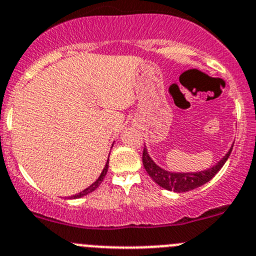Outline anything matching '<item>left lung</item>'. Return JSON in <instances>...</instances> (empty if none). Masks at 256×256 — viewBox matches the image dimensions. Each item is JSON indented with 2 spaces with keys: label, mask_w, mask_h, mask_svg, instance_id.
Returning a JSON list of instances; mask_svg holds the SVG:
<instances>
[{
  "label": "left lung",
  "mask_w": 256,
  "mask_h": 256,
  "mask_svg": "<svg viewBox=\"0 0 256 256\" xmlns=\"http://www.w3.org/2000/svg\"><path fill=\"white\" fill-rule=\"evenodd\" d=\"M232 146L234 145H231L228 154L222 158L218 163L214 164L212 168L206 169V170L194 172V173H176V172H168L166 169L160 168L150 158L146 146H144V152H142V164H144L145 170L148 172V174L152 176V179L156 184H159L162 188L166 190L183 193L194 190V188H198L200 186H204V183L210 182L218 173V170L224 166V164L226 163L231 152H232Z\"/></svg>",
  "instance_id": "1"
}]
</instances>
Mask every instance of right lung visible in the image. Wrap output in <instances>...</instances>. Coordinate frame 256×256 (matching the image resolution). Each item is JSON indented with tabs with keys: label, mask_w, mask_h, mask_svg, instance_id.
I'll return each instance as SVG.
<instances>
[{
	"label": "right lung",
	"mask_w": 256,
	"mask_h": 256,
	"mask_svg": "<svg viewBox=\"0 0 256 256\" xmlns=\"http://www.w3.org/2000/svg\"><path fill=\"white\" fill-rule=\"evenodd\" d=\"M107 169H108V160H107V163H106V166H104V170H102V173L100 174L98 179H97V180H96L94 183H92V184H90V187L86 188V190H82V192H80V193H77V194L72 196L70 198H74V200H76V198H80V197H83V196L90 194V193L93 192V190H94L96 188H98L100 184H101V183H102V180H104V176H106Z\"/></svg>",
	"instance_id": "obj_1"
}]
</instances>
